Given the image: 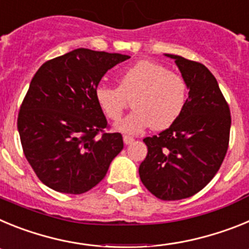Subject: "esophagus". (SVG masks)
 I'll return each instance as SVG.
<instances>
[{"instance_id":"obj_1","label":"esophagus","mask_w":249,"mask_h":249,"mask_svg":"<svg viewBox=\"0 0 249 249\" xmlns=\"http://www.w3.org/2000/svg\"><path fill=\"white\" fill-rule=\"evenodd\" d=\"M133 141H135V138L131 137V136H123V142H124V144L133 143Z\"/></svg>"}]
</instances>
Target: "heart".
Here are the masks:
<instances>
[{
    "mask_svg": "<svg viewBox=\"0 0 249 249\" xmlns=\"http://www.w3.org/2000/svg\"><path fill=\"white\" fill-rule=\"evenodd\" d=\"M187 82L181 74L169 72L164 66L152 61H138L118 78V89L98 86L94 96L105 116L117 122L126 109L127 100L135 111L117 128L124 133H140L143 129L168 128L183 112L187 101Z\"/></svg>",
    "mask_w": 249,
    "mask_h": 249,
    "instance_id": "obj_1",
    "label": "heart"
}]
</instances>
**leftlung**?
Wrapping results in <instances>:
<instances>
[{
	"instance_id": "1",
	"label": "left lung",
	"mask_w": 249,
	"mask_h": 249,
	"mask_svg": "<svg viewBox=\"0 0 249 249\" xmlns=\"http://www.w3.org/2000/svg\"><path fill=\"white\" fill-rule=\"evenodd\" d=\"M190 89L183 112L172 126L146 137L147 156L140 177L163 201L188 198L203 190L218 172L230 143L231 111L217 80L204 65L176 54Z\"/></svg>"
}]
</instances>
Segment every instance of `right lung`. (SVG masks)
<instances>
[{
	"instance_id": "add662e5",
	"label": "right lung",
	"mask_w": 249,
	"mask_h": 249,
	"mask_svg": "<svg viewBox=\"0 0 249 249\" xmlns=\"http://www.w3.org/2000/svg\"><path fill=\"white\" fill-rule=\"evenodd\" d=\"M129 56L77 48L43 63L17 118L21 144L39 181L81 195L100 183L123 138L108 128L94 96L101 78Z\"/></svg>"
}]
</instances>
